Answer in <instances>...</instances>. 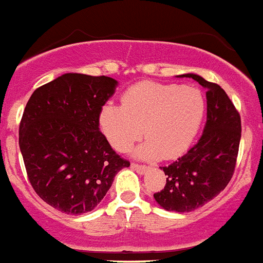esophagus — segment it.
Returning <instances> with one entry per match:
<instances>
[{
	"label": "esophagus",
	"instance_id": "obj_1",
	"mask_svg": "<svg viewBox=\"0 0 263 263\" xmlns=\"http://www.w3.org/2000/svg\"><path fill=\"white\" fill-rule=\"evenodd\" d=\"M132 168L134 170V171H137L138 174H141V175H143V174L146 173L148 170L147 166H145V164H136V163H132Z\"/></svg>",
	"mask_w": 263,
	"mask_h": 263
}]
</instances>
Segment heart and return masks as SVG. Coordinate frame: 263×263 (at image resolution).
<instances>
[{
  "label": "heart",
  "instance_id": "b5f03b06",
  "mask_svg": "<svg viewBox=\"0 0 263 263\" xmlns=\"http://www.w3.org/2000/svg\"><path fill=\"white\" fill-rule=\"evenodd\" d=\"M205 110V97L199 88L141 81L126 89L122 106L105 104L99 121L104 136L118 152H126L145 132L147 139L136 154L170 159L191 145Z\"/></svg>",
  "mask_w": 263,
  "mask_h": 263
}]
</instances>
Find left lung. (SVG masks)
Segmentation results:
<instances>
[{
	"instance_id": "8db88e82",
	"label": "left lung",
	"mask_w": 263,
	"mask_h": 263,
	"mask_svg": "<svg viewBox=\"0 0 263 263\" xmlns=\"http://www.w3.org/2000/svg\"><path fill=\"white\" fill-rule=\"evenodd\" d=\"M191 78L206 88V122L196 145L167 167L166 185L154 194L163 210L191 212L203 206L231 182L241 139V118L220 85L195 73Z\"/></svg>"
}]
</instances>
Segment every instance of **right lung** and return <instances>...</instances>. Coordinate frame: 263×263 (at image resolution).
Instances as JSON below:
<instances>
[{"instance_id":"add662e5","label":"right lung","mask_w":263,"mask_h":263,"mask_svg":"<svg viewBox=\"0 0 263 263\" xmlns=\"http://www.w3.org/2000/svg\"><path fill=\"white\" fill-rule=\"evenodd\" d=\"M117 80L64 73L29 99L20 124V148L34 191L67 215L90 212L116 174L130 166L100 132V111Z\"/></svg>"}]
</instances>
